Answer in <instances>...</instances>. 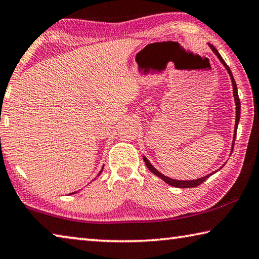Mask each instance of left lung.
Returning <instances> with one entry per match:
<instances>
[{
  "label": "left lung",
  "instance_id": "1",
  "mask_svg": "<svg viewBox=\"0 0 259 259\" xmlns=\"http://www.w3.org/2000/svg\"><path fill=\"white\" fill-rule=\"evenodd\" d=\"M209 45V48L211 49V51L216 54V57L219 58V60L222 62V65L225 67V69L228 70L229 75L231 77V81H232V86H233V97H234V102H235V125H234V134H233V141H232V148H231V151H233V146H234V141H235V135H237V130H238V125H239V121H240V99H239V95H238V88H237V84H235V80L233 78V75L232 72H231L229 66L226 65L225 61L223 60V58L221 57V54L219 53V51L212 47L211 44H208ZM143 160L146 162L147 167L149 168V170L153 173L155 175H157L158 178H160L164 182H166L167 184L171 185V187H175V188H196L198 185H200L202 182H205V181L211 176L212 174H215V171H212L211 174H208L206 176H203V178L200 179H197V180H191V181H181V180H174V179H170V178H167L164 174H161L159 170H157L155 167L151 165V162L147 159L146 156H143ZM222 168V167H221ZM220 170V169H219Z\"/></svg>",
  "mask_w": 259,
  "mask_h": 259
}]
</instances>
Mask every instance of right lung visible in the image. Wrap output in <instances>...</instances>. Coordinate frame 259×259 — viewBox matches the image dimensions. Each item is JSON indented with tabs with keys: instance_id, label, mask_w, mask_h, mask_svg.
Returning a JSON list of instances; mask_svg holds the SVG:
<instances>
[{
	"instance_id": "right-lung-1",
	"label": "right lung",
	"mask_w": 259,
	"mask_h": 259,
	"mask_svg": "<svg viewBox=\"0 0 259 259\" xmlns=\"http://www.w3.org/2000/svg\"><path fill=\"white\" fill-rule=\"evenodd\" d=\"M102 170H103V167H102V169H101V170H100V173H99V175L102 173ZM99 175H98V176H99ZM72 193H75V192H72ZM72 193H70V194H72Z\"/></svg>"
}]
</instances>
